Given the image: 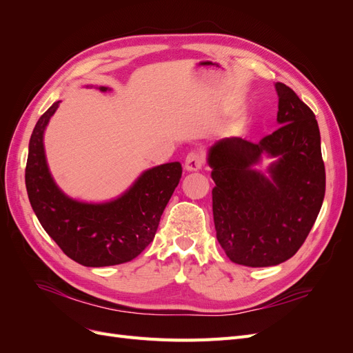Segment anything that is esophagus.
Wrapping results in <instances>:
<instances>
[{"instance_id": "1", "label": "esophagus", "mask_w": 353, "mask_h": 353, "mask_svg": "<svg viewBox=\"0 0 353 353\" xmlns=\"http://www.w3.org/2000/svg\"><path fill=\"white\" fill-rule=\"evenodd\" d=\"M205 165V154L201 152H190L185 157V163L184 168L190 172H196V170H200Z\"/></svg>"}]
</instances>
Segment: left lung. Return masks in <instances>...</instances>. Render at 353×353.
Returning <instances> with one entry per match:
<instances>
[{"mask_svg": "<svg viewBox=\"0 0 353 353\" xmlns=\"http://www.w3.org/2000/svg\"><path fill=\"white\" fill-rule=\"evenodd\" d=\"M281 126L252 143L222 138L209 148L213 221L230 261L252 268L279 265L301 249L325 194L321 135L314 112L276 82ZM275 157L268 174L254 169Z\"/></svg>", "mask_w": 353, "mask_h": 353, "instance_id": "1", "label": "left lung"}]
</instances>
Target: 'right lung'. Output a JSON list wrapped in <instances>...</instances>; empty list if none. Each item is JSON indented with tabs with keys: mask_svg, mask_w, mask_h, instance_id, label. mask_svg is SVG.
Segmentation results:
<instances>
[{
	"mask_svg": "<svg viewBox=\"0 0 353 353\" xmlns=\"http://www.w3.org/2000/svg\"><path fill=\"white\" fill-rule=\"evenodd\" d=\"M59 103L39 117L30 135L25 170L30 206L42 228L74 262L83 266L130 262L153 241L183 168L170 162L148 169L121 197L108 203L68 197L52 179L44 152V131Z\"/></svg>",
	"mask_w": 353,
	"mask_h": 353,
	"instance_id": "right-lung-1",
	"label": "right lung"
}]
</instances>
